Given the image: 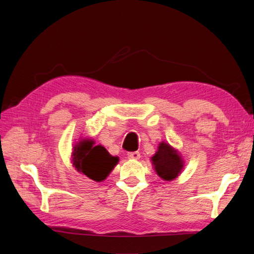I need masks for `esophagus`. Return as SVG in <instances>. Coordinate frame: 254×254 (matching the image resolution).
<instances>
[{"instance_id":"esophagus-1","label":"esophagus","mask_w":254,"mask_h":254,"mask_svg":"<svg viewBox=\"0 0 254 254\" xmlns=\"http://www.w3.org/2000/svg\"><path fill=\"white\" fill-rule=\"evenodd\" d=\"M140 157H141V155H140L139 151L128 152V158L129 159H135V160H137V159H140Z\"/></svg>"}]
</instances>
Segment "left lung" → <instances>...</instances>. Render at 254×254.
Returning <instances> with one entry per match:
<instances>
[{"label": "left lung", "mask_w": 254, "mask_h": 254, "mask_svg": "<svg viewBox=\"0 0 254 254\" xmlns=\"http://www.w3.org/2000/svg\"><path fill=\"white\" fill-rule=\"evenodd\" d=\"M155 170L161 178L171 181L178 176L183 167L181 157L170 144L160 143L158 151L151 158Z\"/></svg>", "instance_id": "8db88e82"}]
</instances>
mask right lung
<instances>
[{
    "mask_svg": "<svg viewBox=\"0 0 254 254\" xmlns=\"http://www.w3.org/2000/svg\"><path fill=\"white\" fill-rule=\"evenodd\" d=\"M118 162V157H112L101 145L95 146L92 140H82L74 147L73 164L76 170L94 181L106 179Z\"/></svg>",
    "mask_w": 254,
    "mask_h": 254,
    "instance_id": "obj_1",
    "label": "right lung"
}]
</instances>
